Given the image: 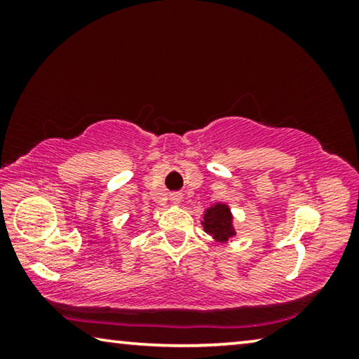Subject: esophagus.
I'll return each mask as SVG.
<instances>
[{
    "label": "esophagus",
    "instance_id": "1",
    "mask_svg": "<svg viewBox=\"0 0 359 359\" xmlns=\"http://www.w3.org/2000/svg\"><path fill=\"white\" fill-rule=\"evenodd\" d=\"M171 201H172L174 204H179V203L182 201V194H180V193H174V194H171Z\"/></svg>",
    "mask_w": 359,
    "mask_h": 359
}]
</instances>
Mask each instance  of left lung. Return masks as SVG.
<instances>
[{
    "mask_svg": "<svg viewBox=\"0 0 359 359\" xmlns=\"http://www.w3.org/2000/svg\"><path fill=\"white\" fill-rule=\"evenodd\" d=\"M201 224L205 233L210 234L218 244H228L236 236L233 214L229 205L224 203H215L205 209Z\"/></svg>",
    "mask_w": 359,
    "mask_h": 359,
    "instance_id": "1",
    "label": "left lung"
}]
</instances>
